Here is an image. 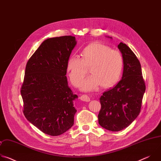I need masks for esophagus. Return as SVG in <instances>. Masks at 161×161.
<instances>
[{"label":"esophagus","mask_w":161,"mask_h":161,"mask_svg":"<svg viewBox=\"0 0 161 161\" xmlns=\"http://www.w3.org/2000/svg\"><path fill=\"white\" fill-rule=\"evenodd\" d=\"M80 99L82 101H85V102H89L90 101V98L86 95H82L80 97Z\"/></svg>","instance_id":"34e87169"}]
</instances>
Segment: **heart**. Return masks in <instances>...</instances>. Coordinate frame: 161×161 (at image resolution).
Listing matches in <instances>:
<instances>
[{
	"label": "heart",
	"instance_id": "heart-1",
	"mask_svg": "<svg viewBox=\"0 0 161 161\" xmlns=\"http://www.w3.org/2000/svg\"><path fill=\"white\" fill-rule=\"evenodd\" d=\"M82 57L73 55L69 58L67 69L71 83L78 86L85 75L88 67L92 74L82 83L83 91H96L104 85L110 86L119 79L123 67V58L117 50L100 43H92L82 52Z\"/></svg>",
	"mask_w": 161,
	"mask_h": 161
}]
</instances>
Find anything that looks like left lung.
Listing matches in <instances>:
<instances>
[{
  "instance_id": "left-lung-1",
  "label": "left lung",
  "mask_w": 161,
  "mask_h": 161,
  "mask_svg": "<svg viewBox=\"0 0 161 161\" xmlns=\"http://www.w3.org/2000/svg\"><path fill=\"white\" fill-rule=\"evenodd\" d=\"M118 48L123 58L122 77L100 97L101 108L98 114L99 125L111 131L127 127L139 115L146 89L141 64L136 55L123 42Z\"/></svg>"
}]
</instances>
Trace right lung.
<instances>
[{"label": "right lung", "instance_id": "right-lung-1", "mask_svg": "<svg viewBox=\"0 0 161 161\" xmlns=\"http://www.w3.org/2000/svg\"><path fill=\"white\" fill-rule=\"evenodd\" d=\"M75 37L44 41L28 60L21 88L26 119L41 131L60 135L74 124L78 96L69 87L67 64L76 45Z\"/></svg>", "mask_w": 161, "mask_h": 161}]
</instances>
